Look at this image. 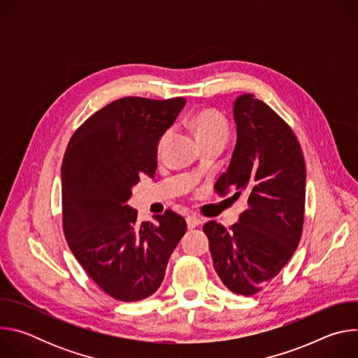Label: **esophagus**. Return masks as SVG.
<instances>
[{"mask_svg": "<svg viewBox=\"0 0 358 358\" xmlns=\"http://www.w3.org/2000/svg\"><path fill=\"white\" fill-rule=\"evenodd\" d=\"M185 221H187V227H188V229H194L195 227H198V225H201V224H202V220H201V218H198V217H195V215H188Z\"/></svg>", "mask_w": 358, "mask_h": 358, "instance_id": "34e87169", "label": "esophagus"}]
</instances>
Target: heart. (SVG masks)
<instances>
[{
	"instance_id": "b5f03b06",
	"label": "heart",
	"mask_w": 358,
	"mask_h": 358,
	"mask_svg": "<svg viewBox=\"0 0 358 358\" xmlns=\"http://www.w3.org/2000/svg\"><path fill=\"white\" fill-rule=\"evenodd\" d=\"M192 126L195 130V134L201 141L214 140V138H227L229 129L227 119L217 110H202L199 112L194 120ZM171 136V130H166L159 141V150L163 148L169 137Z\"/></svg>"
}]
</instances>
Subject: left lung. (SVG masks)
<instances>
[{
    "instance_id": "8db88e82",
    "label": "left lung",
    "mask_w": 358,
    "mask_h": 358,
    "mask_svg": "<svg viewBox=\"0 0 358 358\" xmlns=\"http://www.w3.org/2000/svg\"><path fill=\"white\" fill-rule=\"evenodd\" d=\"M236 144L228 170L215 182L248 208L229 231L215 221L203 225L214 269L234 293L261 292L289 262L303 229L306 166L300 144L287 126L252 93L234 101Z\"/></svg>"
}]
</instances>
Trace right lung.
I'll list each match as a JSON object with an SVG mask.
<instances>
[{"label":"right lung","instance_id":"obj_1","mask_svg":"<svg viewBox=\"0 0 358 358\" xmlns=\"http://www.w3.org/2000/svg\"><path fill=\"white\" fill-rule=\"evenodd\" d=\"M185 106L184 97H122L71 137L62 163L64 232L78 262L109 296L137 301L155 293L187 231L167 210L137 222L127 201L143 174L155 177L157 145Z\"/></svg>","mask_w":358,"mask_h":358}]
</instances>
